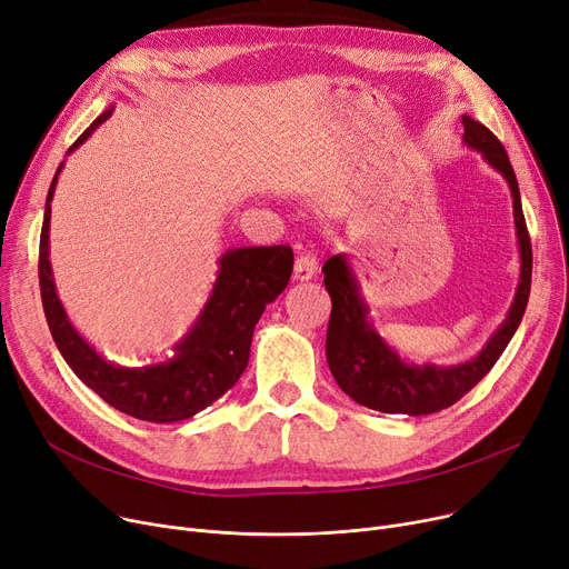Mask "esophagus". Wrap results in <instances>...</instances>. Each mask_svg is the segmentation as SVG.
I'll use <instances>...</instances> for the list:
<instances>
[{"label":"esophagus","mask_w":569,"mask_h":569,"mask_svg":"<svg viewBox=\"0 0 569 569\" xmlns=\"http://www.w3.org/2000/svg\"><path fill=\"white\" fill-rule=\"evenodd\" d=\"M317 273V257L315 254H301L293 261V280L296 282H308Z\"/></svg>","instance_id":"esophagus-1"}]
</instances>
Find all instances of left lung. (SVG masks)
Wrapping results in <instances>:
<instances>
[{"label": "left lung", "instance_id": "1", "mask_svg": "<svg viewBox=\"0 0 569 569\" xmlns=\"http://www.w3.org/2000/svg\"><path fill=\"white\" fill-rule=\"evenodd\" d=\"M461 122L466 129V146L481 152L486 164L496 169L509 184L521 259V276L511 308L498 331L481 347L479 355L456 366L408 363L377 333L372 319L368 317L370 308L361 296V284L355 268L349 263V257L333 254L321 268L323 284H327L333 303L327 331V361L331 375L351 400L385 415L421 417L451 408L456 400H461L496 366L511 336L517 333L528 306L532 248L517 176H513L509 157L502 143L493 137V131L470 116H463Z\"/></svg>", "mask_w": 569, "mask_h": 569}]
</instances>
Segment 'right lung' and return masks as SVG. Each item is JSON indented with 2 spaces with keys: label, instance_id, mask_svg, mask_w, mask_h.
I'll list each match as a JSON object with an SVG mask.
<instances>
[{
  "label": "right lung",
  "instance_id": "obj_1",
  "mask_svg": "<svg viewBox=\"0 0 569 569\" xmlns=\"http://www.w3.org/2000/svg\"><path fill=\"white\" fill-rule=\"evenodd\" d=\"M113 116V106L78 137L67 150L83 146L92 131ZM58 167L50 182L39 242V284L48 329L60 355L83 385L111 408L141 421L173 423L194 417L222 398L246 372L252 333L266 306L273 303L291 278L293 252L289 246L233 248L220 257L218 278L192 329L173 347V357L159 363L124 368L106 361L76 331L58 296L50 266V201L56 194Z\"/></svg>",
  "mask_w": 569,
  "mask_h": 569
}]
</instances>
